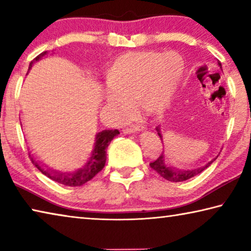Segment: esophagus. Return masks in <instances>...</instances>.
<instances>
[{
	"instance_id": "34e87169",
	"label": "esophagus",
	"mask_w": 251,
	"mask_h": 251,
	"mask_svg": "<svg viewBox=\"0 0 251 251\" xmlns=\"http://www.w3.org/2000/svg\"><path fill=\"white\" fill-rule=\"evenodd\" d=\"M139 130V126L137 124H128L123 127V133L124 134H130L135 133V131Z\"/></svg>"
}]
</instances>
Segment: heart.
<instances>
[{"label":"heart","mask_w":251,"mask_h":251,"mask_svg":"<svg viewBox=\"0 0 251 251\" xmlns=\"http://www.w3.org/2000/svg\"><path fill=\"white\" fill-rule=\"evenodd\" d=\"M184 62L176 53L131 52L121 55L106 74V100L118 114L138 103L148 115L166 109L175 93Z\"/></svg>","instance_id":"1"}]
</instances>
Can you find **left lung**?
<instances>
[{"instance_id":"left-lung-1","label":"left lung","mask_w":251,"mask_h":251,"mask_svg":"<svg viewBox=\"0 0 251 251\" xmlns=\"http://www.w3.org/2000/svg\"><path fill=\"white\" fill-rule=\"evenodd\" d=\"M219 65H220V67H222V64H220V63H219ZM156 130H157V134H158L160 139L163 138V137H161L159 126L156 127ZM161 142H163V141H161ZM211 163H212V161L208 163L206 166L199 167L197 169H190V171H178V169H176V168L168 167L167 165L165 164L164 156L160 155L158 158H156L154 161H151V163L150 164V166H151L152 171H155L157 174H158V175H160L161 177L165 178L166 180L173 181V182H179V181H184V180L189 179V178H192L194 176L198 175V174H201V172L205 171L207 167H209Z\"/></svg>"}]
</instances>
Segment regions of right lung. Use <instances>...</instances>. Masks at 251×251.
I'll return each instance as SVG.
<instances>
[{"mask_svg":"<svg viewBox=\"0 0 251 251\" xmlns=\"http://www.w3.org/2000/svg\"><path fill=\"white\" fill-rule=\"evenodd\" d=\"M45 54H46V50L43 53H41L40 55H37V56L34 58V61H39V59L41 57H43ZM34 61L29 63L28 70L32 67ZM118 134H120V131L117 129L103 130L97 134L95 147H94V151H93L92 157L83 168L78 169V171L75 173L50 174V172L45 171L43 167L40 166V165L37 164V161L34 160V158L29 152H28V156L29 158H31L33 165H35V167L39 169L42 174H44L45 176H48L54 181H56L58 184H62L64 186H70V187L82 186L85 184V182L92 180L93 178H94L97 174L104 168L105 163H106V151H107V147L109 145V143L112 142V139Z\"/></svg>","mask_w":251,"mask_h":251,"instance_id":"right-lung-1","label":"right lung"}]
</instances>
